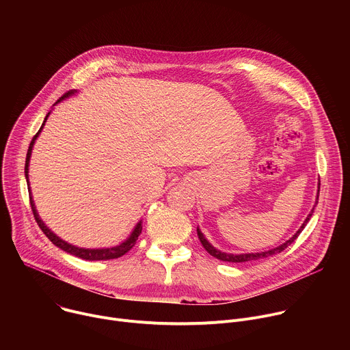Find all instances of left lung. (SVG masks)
I'll return each instance as SVG.
<instances>
[{
    "instance_id": "left-lung-1",
    "label": "left lung",
    "mask_w": 350,
    "mask_h": 350,
    "mask_svg": "<svg viewBox=\"0 0 350 350\" xmlns=\"http://www.w3.org/2000/svg\"><path fill=\"white\" fill-rule=\"evenodd\" d=\"M319 191H320V183H319V189H317V196H316V204L319 202ZM314 208H316V205L313 206V209H312V212L308 215V217L305 219V221H304V224L301 226V228H299L288 241H285L284 243H281L280 246H277V247H273V249H270V251H265V252H256V254H226V252H221V251H219V249H216L208 239H206V237L202 234V231H201V228H196V232H198V238H199V241H201V243L204 245V247L208 251V254H211L213 258H216V259H219V260H223V262H231V263H242V262H251V260H258V259H263V258H269V256H273V255H275V254H280V252H282L285 247H288L296 238H297V235L301 234L302 231H304V228H305V226L308 224V221L310 220V217H312V215H313V211H314Z\"/></svg>"
}]
</instances>
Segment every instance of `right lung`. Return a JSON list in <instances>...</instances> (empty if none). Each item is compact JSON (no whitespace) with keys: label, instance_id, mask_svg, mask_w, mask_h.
Masks as SVG:
<instances>
[{"label":"right lung","instance_id":"1","mask_svg":"<svg viewBox=\"0 0 350 350\" xmlns=\"http://www.w3.org/2000/svg\"><path fill=\"white\" fill-rule=\"evenodd\" d=\"M75 94H77L76 90L66 92L64 96H61V98L58 99V101L54 104V107L58 105L59 103H62L64 99H66V98H69V96H72V95H75ZM49 113H51V112L46 113V116H45L44 122H42L40 130L37 131V134L33 137V139H31V142H30V146H29V149H27V155H26V165H25V177H26V181H27L29 196H30V205H31V211H33L34 219H36L38 227L42 230V232L48 237V239L51 241L55 246L61 247L62 251H65V252H68V254H70V255H75V256H77V258H80V259H84V260H111V259H118V258L123 256L124 254H127V252L130 251V249L134 246L135 241L138 239V235L141 234V230H142V221H141V220L135 224V227L133 228L131 234H130L122 243H119V245H116V246H111V247L90 249V247L75 246V245H72V243L64 241L61 237H58L54 231H51V230H49V228L45 226V223L41 220V217H40L38 213H37V209H36V205H34V201H33V195H31V191H30V184H29V165H30V157H31V151H33L34 142H36V139L38 138L41 130L44 129L45 122H46Z\"/></svg>","mask_w":350,"mask_h":350}]
</instances>
